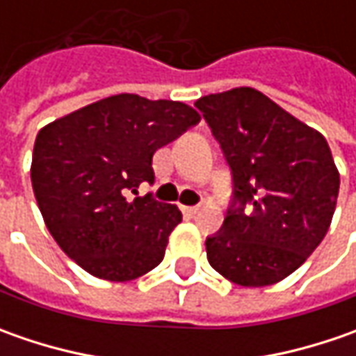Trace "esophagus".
Returning a JSON list of instances; mask_svg holds the SVG:
<instances>
[{"instance_id": "34e87169", "label": "esophagus", "mask_w": 356, "mask_h": 356, "mask_svg": "<svg viewBox=\"0 0 356 356\" xmlns=\"http://www.w3.org/2000/svg\"><path fill=\"white\" fill-rule=\"evenodd\" d=\"M198 206H182V212L186 213V216H196L198 213Z\"/></svg>"}]
</instances>
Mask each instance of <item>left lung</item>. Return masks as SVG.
I'll return each instance as SVG.
<instances>
[{
    "mask_svg": "<svg viewBox=\"0 0 356 356\" xmlns=\"http://www.w3.org/2000/svg\"><path fill=\"white\" fill-rule=\"evenodd\" d=\"M196 108L234 184L224 226L206 238L210 266L241 287L285 280L315 252L335 213L339 172L329 144L250 87L202 97Z\"/></svg>",
    "mask_w": 356,
    "mask_h": 356,
    "instance_id": "left-lung-1",
    "label": "left lung"
}]
</instances>
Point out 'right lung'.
<instances>
[{
    "instance_id": "right-lung-1",
    "label": "right lung",
    "mask_w": 356,
    "mask_h": 356,
    "mask_svg": "<svg viewBox=\"0 0 356 356\" xmlns=\"http://www.w3.org/2000/svg\"><path fill=\"white\" fill-rule=\"evenodd\" d=\"M198 122L188 104L124 92L39 130L31 184L63 252L99 280L130 281L154 269L182 213L152 194L130 192L154 182L158 148Z\"/></svg>"
}]
</instances>
